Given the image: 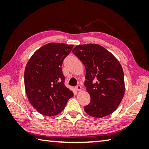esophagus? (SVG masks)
<instances>
[{
    "label": "esophagus",
    "mask_w": 149,
    "mask_h": 149,
    "mask_svg": "<svg viewBox=\"0 0 149 149\" xmlns=\"http://www.w3.org/2000/svg\"><path fill=\"white\" fill-rule=\"evenodd\" d=\"M75 89H76V91H81V87L79 85H77V86L75 87Z\"/></svg>",
    "instance_id": "1"
}]
</instances>
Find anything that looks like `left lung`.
<instances>
[{"label":"left lung","instance_id":"1","mask_svg":"<svg viewBox=\"0 0 149 149\" xmlns=\"http://www.w3.org/2000/svg\"><path fill=\"white\" fill-rule=\"evenodd\" d=\"M72 52L85 65V86L91 101L84 107L91 116L99 118L116 110L124 95V75L114 55L97 44L77 45Z\"/></svg>","mask_w":149,"mask_h":149}]
</instances>
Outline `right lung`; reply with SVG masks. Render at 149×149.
<instances>
[{
	"instance_id": "right-lung-1",
	"label": "right lung",
	"mask_w": 149,
	"mask_h": 149,
	"mask_svg": "<svg viewBox=\"0 0 149 149\" xmlns=\"http://www.w3.org/2000/svg\"><path fill=\"white\" fill-rule=\"evenodd\" d=\"M73 45L50 42L30 58L24 72L26 95L37 112L45 116L58 114L70 98L71 90L65 86L62 65Z\"/></svg>"
}]
</instances>
